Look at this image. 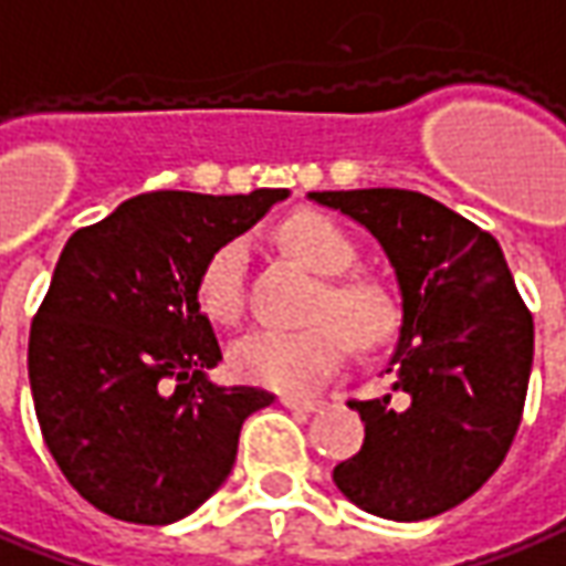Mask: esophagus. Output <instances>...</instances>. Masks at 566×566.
I'll list each match as a JSON object with an SVG mask.
<instances>
[{
  "mask_svg": "<svg viewBox=\"0 0 566 566\" xmlns=\"http://www.w3.org/2000/svg\"><path fill=\"white\" fill-rule=\"evenodd\" d=\"M282 406L284 409H294V412H315V409H322V399H300V396L284 394Z\"/></svg>",
  "mask_w": 566,
  "mask_h": 566,
  "instance_id": "34e87169",
  "label": "esophagus"
}]
</instances>
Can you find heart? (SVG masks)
Here are the masks:
<instances>
[{
  "mask_svg": "<svg viewBox=\"0 0 566 566\" xmlns=\"http://www.w3.org/2000/svg\"><path fill=\"white\" fill-rule=\"evenodd\" d=\"M287 251L325 275L315 294L306 328H260L234 340L229 365L234 378L272 387L282 394H313L347 363L349 340L359 349L387 347L399 332V303L394 291L368 275H344L356 263L349 234L322 213H297L282 229ZM248 248L241 238L222 241L203 260L195 297L210 322L229 325L244 310Z\"/></svg>",
  "mask_w": 566,
  "mask_h": 566,
  "instance_id": "obj_1",
  "label": "heart"
}]
</instances>
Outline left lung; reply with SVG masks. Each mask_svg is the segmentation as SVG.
<instances>
[{"label": "left lung", "mask_w": 566, "mask_h": 566, "mask_svg": "<svg viewBox=\"0 0 566 566\" xmlns=\"http://www.w3.org/2000/svg\"><path fill=\"white\" fill-rule=\"evenodd\" d=\"M380 244L402 325L387 363L390 394L353 399L365 443L334 468L356 509L428 521L474 495L521 428L533 368V315L493 234L406 188L310 191Z\"/></svg>", "instance_id": "left-lung-1"}]
</instances>
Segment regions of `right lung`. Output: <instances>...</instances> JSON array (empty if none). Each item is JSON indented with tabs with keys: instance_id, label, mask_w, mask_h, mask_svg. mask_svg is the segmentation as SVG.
I'll return each mask as SVG.
<instances>
[{
	"instance_id": "obj_1",
	"label": "right lung",
	"mask_w": 566,
	"mask_h": 566,
	"mask_svg": "<svg viewBox=\"0 0 566 566\" xmlns=\"http://www.w3.org/2000/svg\"><path fill=\"white\" fill-rule=\"evenodd\" d=\"M287 195L151 191L67 238L27 368L42 440L98 511L172 524L232 474L244 418L275 396L210 380L222 353L195 284L222 241Z\"/></svg>"
}]
</instances>
